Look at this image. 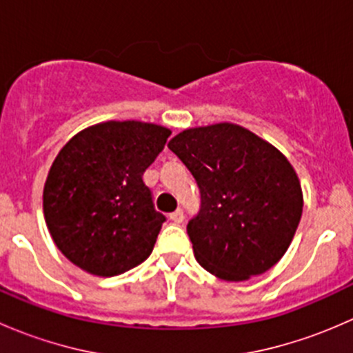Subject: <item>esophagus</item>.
<instances>
[{
  "label": "esophagus",
  "mask_w": 353,
  "mask_h": 353,
  "mask_svg": "<svg viewBox=\"0 0 353 353\" xmlns=\"http://www.w3.org/2000/svg\"><path fill=\"white\" fill-rule=\"evenodd\" d=\"M170 220H172V222H176V223H183V220H184V212L181 208H177L176 212H172L170 213Z\"/></svg>",
  "instance_id": "34e87169"
}]
</instances>
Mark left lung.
Instances as JSON below:
<instances>
[{"label":"left lung","mask_w":353,"mask_h":353,"mask_svg":"<svg viewBox=\"0 0 353 353\" xmlns=\"http://www.w3.org/2000/svg\"><path fill=\"white\" fill-rule=\"evenodd\" d=\"M169 148L199 188V210L186 227L199 265L227 282L276 265L304 206L301 183L285 157L230 123L183 131Z\"/></svg>","instance_id":"8db88e82"}]
</instances>
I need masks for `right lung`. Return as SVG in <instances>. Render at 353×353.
<instances>
[{
	"instance_id": "right-lung-1",
	"label": "right lung",
	"mask_w": 353,
	"mask_h": 353,
	"mask_svg": "<svg viewBox=\"0 0 353 353\" xmlns=\"http://www.w3.org/2000/svg\"><path fill=\"white\" fill-rule=\"evenodd\" d=\"M170 131L140 121H109L63 147L44 186L52 241L73 265L99 276L134 268L150 256L165 215L157 212L143 172Z\"/></svg>"
}]
</instances>
